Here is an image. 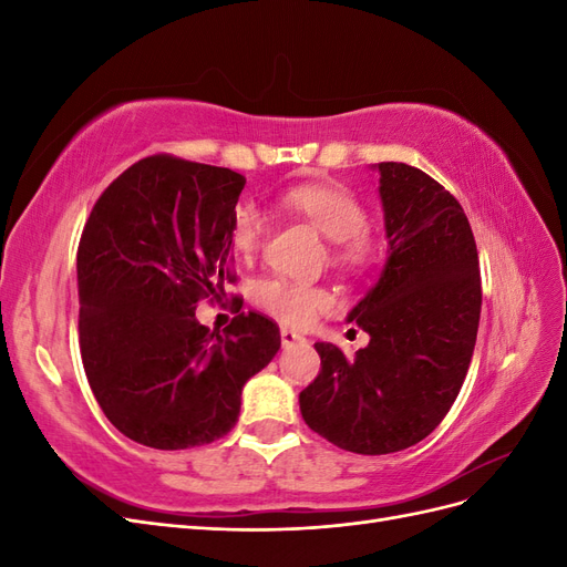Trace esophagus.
<instances>
[{
    "instance_id": "1",
    "label": "esophagus",
    "mask_w": 567,
    "mask_h": 567,
    "mask_svg": "<svg viewBox=\"0 0 567 567\" xmlns=\"http://www.w3.org/2000/svg\"><path fill=\"white\" fill-rule=\"evenodd\" d=\"M281 342H284V348H290V346H298V342H305V338L290 329H281Z\"/></svg>"
}]
</instances>
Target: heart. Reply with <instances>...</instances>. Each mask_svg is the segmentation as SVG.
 Returning <instances> with one entry per match:
<instances>
[{
	"label": "heart",
	"instance_id": "1",
	"mask_svg": "<svg viewBox=\"0 0 567 567\" xmlns=\"http://www.w3.org/2000/svg\"><path fill=\"white\" fill-rule=\"evenodd\" d=\"M284 203L329 238L331 262L348 271H364L381 260L383 236L367 221V205L346 186L298 184L288 188ZM267 236V217L252 203H238L231 213L229 241L238 255L260 250ZM257 305L290 326H310L333 307V296L321 286H307L281 277L255 284Z\"/></svg>",
	"mask_w": 567,
	"mask_h": 567
}]
</instances>
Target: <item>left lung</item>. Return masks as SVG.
<instances>
[{
  "label": "left lung",
  "instance_id": "1",
  "mask_svg": "<svg viewBox=\"0 0 567 567\" xmlns=\"http://www.w3.org/2000/svg\"><path fill=\"white\" fill-rule=\"evenodd\" d=\"M388 260L348 321L369 346L346 357L315 342L317 379L300 392L315 433L354 454H392L431 435L466 379L477 338V248L458 200L406 163H379Z\"/></svg>",
  "mask_w": 567,
  "mask_h": 567
}]
</instances>
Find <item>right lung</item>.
Returning <instances> with one entry per match:
<instances>
[{
  "instance_id": "right-lung-1",
  "label": "right lung",
  "mask_w": 567,
  "mask_h": 567,
  "mask_svg": "<svg viewBox=\"0 0 567 567\" xmlns=\"http://www.w3.org/2000/svg\"><path fill=\"white\" fill-rule=\"evenodd\" d=\"M244 186L229 167L158 153L113 179L82 229L84 373L106 419L144 447L225 437L246 381L281 348L265 315H236L221 333L196 319L236 279L229 225Z\"/></svg>"
}]
</instances>
